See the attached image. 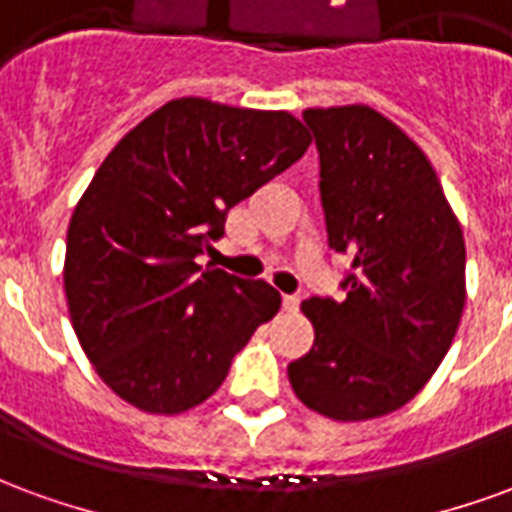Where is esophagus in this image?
I'll use <instances>...</instances> for the list:
<instances>
[{"mask_svg": "<svg viewBox=\"0 0 512 512\" xmlns=\"http://www.w3.org/2000/svg\"><path fill=\"white\" fill-rule=\"evenodd\" d=\"M299 304V296H282V310L285 312H299Z\"/></svg>", "mask_w": 512, "mask_h": 512, "instance_id": "esophagus-1", "label": "esophagus"}]
</instances>
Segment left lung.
Segmentation results:
<instances>
[{
    "instance_id": "8db88e82",
    "label": "left lung",
    "mask_w": 512,
    "mask_h": 512,
    "mask_svg": "<svg viewBox=\"0 0 512 512\" xmlns=\"http://www.w3.org/2000/svg\"><path fill=\"white\" fill-rule=\"evenodd\" d=\"M334 252L351 255L343 301L301 304L315 343L290 362L301 403L337 422L406 406L461 323L466 244L428 156L370 106L307 109Z\"/></svg>"
}]
</instances>
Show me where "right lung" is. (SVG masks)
Returning <instances> with one entry per match:
<instances>
[{
  "label": "right lung",
  "mask_w": 512,
  "mask_h": 512,
  "mask_svg": "<svg viewBox=\"0 0 512 512\" xmlns=\"http://www.w3.org/2000/svg\"><path fill=\"white\" fill-rule=\"evenodd\" d=\"M310 142L288 112L175 98L104 158L68 224L62 277L73 332L115 395L167 417L200 406L277 315L282 299L263 279L194 257Z\"/></svg>",
  "instance_id": "right-lung-1"
}]
</instances>
